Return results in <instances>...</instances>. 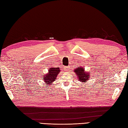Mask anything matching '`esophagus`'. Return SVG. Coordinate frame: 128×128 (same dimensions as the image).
<instances>
[{"label":"esophagus","mask_w":128,"mask_h":128,"mask_svg":"<svg viewBox=\"0 0 128 128\" xmlns=\"http://www.w3.org/2000/svg\"><path fill=\"white\" fill-rule=\"evenodd\" d=\"M64 69H66V71H69V66H64Z\"/></svg>","instance_id":"obj_1"}]
</instances>
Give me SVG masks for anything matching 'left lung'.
Returning a JSON list of instances; mask_svg holds the SVG:
<instances>
[{
  "label": "left lung",
  "mask_w": 128,
  "mask_h": 128,
  "mask_svg": "<svg viewBox=\"0 0 128 128\" xmlns=\"http://www.w3.org/2000/svg\"><path fill=\"white\" fill-rule=\"evenodd\" d=\"M74 72L77 75L78 80L81 82L88 81L90 78V73L88 72H86L82 66H78L74 69Z\"/></svg>",
  "instance_id": "left-lung-1"
}]
</instances>
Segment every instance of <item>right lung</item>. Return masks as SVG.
Returning a JSON list of instances; mask_svg holds the SVG:
<instances>
[{
  "label": "right lung",
  "mask_w": 128,
  "mask_h": 128,
  "mask_svg": "<svg viewBox=\"0 0 128 128\" xmlns=\"http://www.w3.org/2000/svg\"><path fill=\"white\" fill-rule=\"evenodd\" d=\"M60 72L59 68H50L48 70V73L46 75H43L42 78H44L45 83L50 84L56 80V78Z\"/></svg>",
  "instance_id": "add662e5"
}]
</instances>
